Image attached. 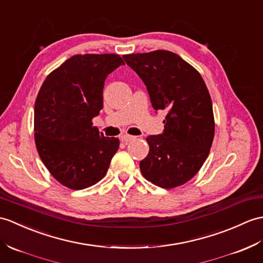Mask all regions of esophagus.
Instances as JSON below:
<instances>
[{
	"label": "esophagus",
	"instance_id": "esophagus-1",
	"mask_svg": "<svg viewBox=\"0 0 263 263\" xmlns=\"http://www.w3.org/2000/svg\"><path fill=\"white\" fill-rule=\"evenodd\" d=\"M120 139H121L123 142H130V141H132V140L136 139V137L130 136V134H122V136L120 137Z\"/></svg>",
	"mask_w": 263,
	"mask_h": 263
}]
</instances>
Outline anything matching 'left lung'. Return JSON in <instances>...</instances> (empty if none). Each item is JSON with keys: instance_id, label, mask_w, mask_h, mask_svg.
I'll list each match as a JSON object with an SVG mask.
<instances>
[{"instance_id": "left-lung-1", "label": "left lung", "mask_w": 263, "mask_h": 263, "mask_svg": "<svg viewBox=\"0 0 263 263\" xmlns=\"http://www.w3.org/2000/svg\"><path fill=\"white\" fill-rule=\"evenodd\" d=\"M142 79L156 111H167L161 134L149 136L140 161L146 180L162 188L184 185L198 173L214 139L212 100L199 72L172 51L123 56Z\"/></svg>"}]
</instances>
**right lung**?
<instances>
[{"label": "right lung", "mask_w": 263, "mask_h": 263, "mask_svg": "<svg viewBox=\"0 0 263 263\" xmlns=\"http://www.w3.org/2000/svg\"><path fill=\"white\" fill-rule=\"evenodd\" d=\"M121 65L119 54H76L47 76L36 96V150L53 178L70 189L99 182L119 149L120 140L104 137L91 120L103 108L104 82Z\"/></svg>", "instance_id": "right-lung-1"}]
</instances>
